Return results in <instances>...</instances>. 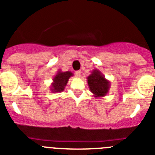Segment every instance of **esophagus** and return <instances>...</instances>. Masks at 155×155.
<instances>
[{
    "mask_svg": "<svg viewBox=\"0 0 155 155\" xmlns=\"http://www.w3.org/2000/svg\"><path fill=\"white\" fill-rule=\"evenodd\" d=\"M81 71H76V73H75V75H76V76L77 78H80V76H81Z\"/></svg>",
    "mask_w": 155,
    "mask_h": 155,
    "instance_id": "1",
    "label": "esophagus"
}]
</instances>
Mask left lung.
<instances>
[{"label":"left lung","mask_w":155,"mask_h":155,"mask_svg":"<svg viewBox=\"0 0 155 155\" xmlns=\"http://www.w3.org/2000/svg\"><path fill=\"white\" fill-rule=\"evenodd\" d=\"M87 79L89 88L96 98L104 97L109 91L111 83L98 69H94Z\"/></svg>","instance_id":"left-lung-1"}]
</instances>
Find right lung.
I'll use <instances>...</instances> for the list:
<instances>
[{"instance_id": "right-lung-1", "label": "right lung", "mask_w": 155, "mask_h": 155, "mask_svg": "<svg viewBox=\"0 0 155 155\" xmlns=\"http://www.w3.org/2000/svg\"><path fill=\"white\" fill-rule=\"evenodd\" d=\"M71 76H73L72 72H61V70H58L57 74L54 76L53 82L51 84L50 90L52 93H61L64 90L68 83V79Z\"/></svg>"}]
</instances>
